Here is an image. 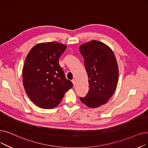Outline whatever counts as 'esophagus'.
<instances>
[{"instance_id": "34e87169", "label": "esophagus", "mask_w": 148, "mask_h": 148, "mask_svg": "<svg viewBox=\"0 0 148 148\" xmlns=\"http://www.w3.org/2000/svg\"><path fill=\"white\" fill-rule=\"evenodd\" d=\"M72 82H73V85H74V86L75 85V79H73V80H72Z\"/></svg>"}]
</instances>
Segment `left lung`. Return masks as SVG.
I'll use <instances>...</instances> for the list:
<instances>
[{"instance_id":"8db88e82","label":"left lung","mask_w":148,"mask_h":148,"mask_svg":"<svg viewBox=\"0 0 148 148\" xmlns=\"http://www.w3.org/2000/svg\"><path fill=\"white\" fill-rule=\"evenodd\" d=\"M88 76L89 91L82 103L96 108L108 101L116 89L119 67L111 48L104 43L92 40L79 47Z\"/></svg>"}]
</instances>
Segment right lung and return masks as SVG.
<instances>
[{
  "instance_id": "1",
  "label": "right lung",
  "mask_w": 148,
  "mask_h": 148,
  "mask_svg": "<svg viewBox=\"0 0 148 148\" xmlns=\"http://www.w3.org/2000/svg\"><path fill=\"white\" fill-rule=\"evenodd\" d=\"M66 48V45L57 42L40 43L31 48L25 59L23 85L29 98L38 107L55 108L73 86L59 63Z\"/></svg>"
}]
</instances>
